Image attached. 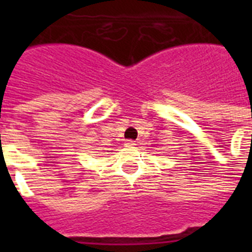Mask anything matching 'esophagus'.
I'll return each instance as SVG.
<instances>
[{
	"mask_svg": "<svg viewBox=\"0 0 252 252\" xmlns=\"http://www.w3.org/2000/svg\"><path fill=\"white\" fill-rule=\"evenodd\" d=\"M125 145H126V146H133V145H136V144H135V141H133V140H126Z\"/></svg>",
	"mask_w": 252,
	"mask_h": 252,
	"instance_id": "1",
	"label": "esophagus"
}]
</instances>
